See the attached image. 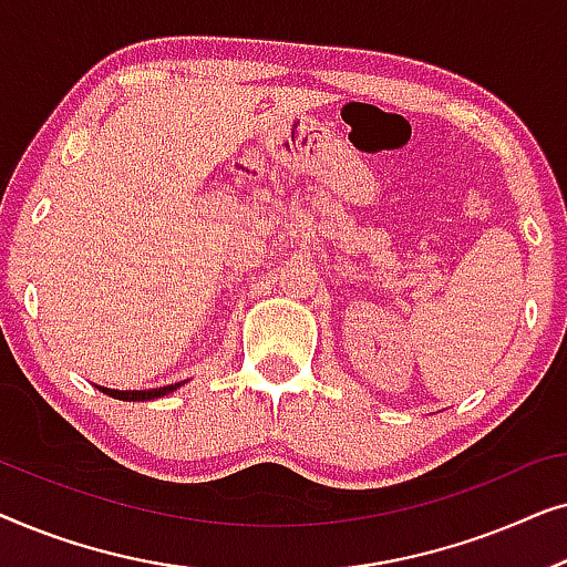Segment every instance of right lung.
<instances>
[{"label":"right lung","instance_id":"right-lung-1","mask_svg":"<svg viewBox=\"0 0 567 567\" xmlns=\"http://www.w3.org/2000/svg\"><path fill=\"white\" fill-rule=\"evenodd\" d=\"M185 382H175V384H167V386H154V390H111V386H97L100 392L107 394V398L113 400H126V402H144V400H157V398H165V394L175 392L177 386H183Z\"/></svg>","mask_w":567,"mask_h":567}]
</instances>
